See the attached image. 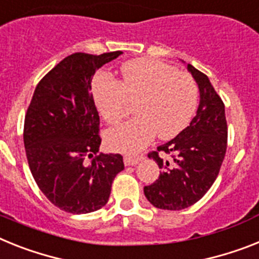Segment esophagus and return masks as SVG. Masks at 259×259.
Segmentation results:
<instances>
[{
	"instance_id": "1",
	"label": "esophagus",
	"mask_w": 259,
	"mask_h": 259,
	"mask_svg": "<svg viewBox=\"0 0 259 259\" xmlns=\"http://www.w3.org/2000/svg\"><path fill=\"white\" fill-rule=\"evenodd\" d=\"M143 159V155H125L123 156V163L125 166H136Z\"/></svg>"
}]
</instances>
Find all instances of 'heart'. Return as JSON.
Wrapping results in <instances>:
<instances>
[{"label":"heart","instance_id":"heart-1","mask_svg":"<svg viewBox=\"0 0 259 259\" xmlns=\"http://www.w3.org/2000/svg\"><path fill=\"white\" fill-rule=\"evenodd\" d=\"M119 73V81L99 76L92 89L100 116L110 125L126 116L127 101H137L138 116L106 133L110 149L136 153L156 134L160 140H171L190 125L199 100V88L190 73L151 58L123 63Z\"/></svg>","mask_w":259,"mask_h":259}]
</instances>
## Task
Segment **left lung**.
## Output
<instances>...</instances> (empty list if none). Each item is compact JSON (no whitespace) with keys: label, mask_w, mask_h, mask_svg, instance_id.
<instances>
[{"label":"left lung","mask_w":259,"mask_h":259,"mask_svg":"<svg viewBox=\"0 0 259 259\" xmlns=\"http://www.w3.org/2000/svg\"><path fill=\"white\" fill-rule=\"evenodd\" d=\"M200 92L196 116L174 140L149 153L162 170L151 186L143 188L154 207L180 210L197 203L214 183L227 153L225 106L207 75L187 64ZM170 153L171 162L159 153Z\"/></svg>","instance_id":"left-lung-1"}]
</instances>
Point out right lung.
<instances>
[{"mask_svg": "<svg viewBox=\"0 0 259 259\" xmlns=\"http://www.w3.org/2000/svg\"><path fill=\"white\" fill-rule=\"evenodd\" d=\"M121 51L76 52L38 82L25 117L26 156L39 190L54 205L81 214L103 208L123 170L122 155L100 153V117L91 82Z\"/></svg>", "mask_w": 259, "mask_h": 259, "instance_id": "obj_1", "label": "right lung"}]
</instances>
